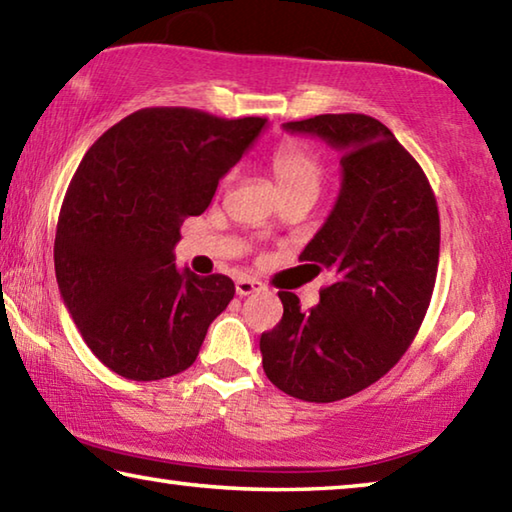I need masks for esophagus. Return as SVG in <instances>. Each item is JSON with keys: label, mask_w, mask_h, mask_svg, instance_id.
Segmentation results:
<instances>
[{"label": "esophagus", "mask_w": 512, "mask_h": 512, "mask_svg": "<svg viewBox=\"0 0 512 512\" xmlns=\"http://www.w3.org/2000/svg\"><path fill=\"white\" fill-rule=\"evenodd\" d=\"M235 289H237V296H250V293L262 291L264 284L259 280H253V277H239Z\"/></svg>", "instance_id": "esophagus-1"}]
</instances>
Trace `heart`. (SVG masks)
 <instances>
[{
    "instance_id": "1",
    "label": "heart",
    "mask_w": 512,
    "mask_h": 512,
    "mask_svg": "<svg viewBox=\"0 0 512 512\" xmlns=\"http://www.w3.org/2000/svg\"><path fill=\"white\" fill-rule=\"evenodd\" d=\"M271 169L282 194L307 192L316 198L325 180V167L318 155L307 144L293 140L282 142L273 151Z\"/></svg>"
}]
</instances>
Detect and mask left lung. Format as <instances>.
Masks as SVG:
<instances>
[{
    "label": "left lung",
    "mask_w": 512,
    "mask_h": 512,
    "mask_svg": "<svg viewBox=\"0 0 512 512\" xmlns=\"http://www.w3.org/2000/svg\"><path fill=\"white\" fill-rule=\"evenodd\" d=\"M341 151V192L300 259L334 282L259 339L266 377L305 402H336L384 377L418 334L438 273L440 219L420 164L368 115H318L282 126Z\"/></svg>",
    "instance_id": "left-lung-1"
}]
</instances>
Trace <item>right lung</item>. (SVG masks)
I'll return each mask as SVG.
<instances>
[{"mask_svg": "<svg viewBox=\"0 0 512 512\" xmlns=\"http://www.w3.org/2000/svg\"><path fill=\"white\" fill-rule=\"evenodd\" d=\"M264 126L262 117L144 108L85 153L60 207L54 264L69 316L112 372L155 381L196 361L235 282L178 271L173 248Z\"/></svg>", "mask_w": 512, "mask_h": 512, "instance_id": "1", "label": "right lung"}]
</instances>
